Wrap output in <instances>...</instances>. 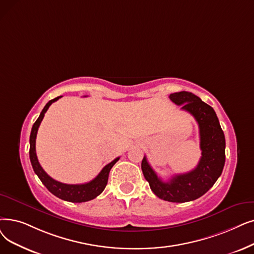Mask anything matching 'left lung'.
Masks as SVG:
<instances>
[{"mask_svg":"<svg viewBox=\"0 0 254 254\" xmlns=\"http://www.w3.org/2000/svg\"><path fill=\"white\" fill-rule=\"evenodd\" d=\"M170 100L189 112L199 127L201 158L197 166L187 173L175 174L162 181L143 158L141 168L150 189L159 198L170 202H187L197 199L212 188L222 173L225 163V137L214 109L188 91L175 92Z\"/></svg>","mask_w":254,"mask_h":254,"instance_id":"left-lung-1","label":"left lung"}]
</instances>
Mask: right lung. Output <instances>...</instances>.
<instances>
[{
	"mask_svg": "<svg viewBox=\"0 0 254 254\" xmlns=\"http://www.w3.org/2000/svg\"><path fill=\"white\" fill-rule=\"evenodd\" d=\"M60 97L61 96H58L56 98H54V100H51L45 106L39 117L37 118V120L32 127L31 135H30V152H29L30 161L32 164L33 170H34V172L37 174L41 183L47 187V189L52 194L57 196L58 198H60V199L69 201V202L89 201L91 199H94L96 196L100 195L105 190L108 183L110 170H111V168L114 166L115 163L119 160V158H116L111 163L106 165V166L103 168V170L98 173L96 178L93 179L91 182L86 183V184H80V185H67V184H63V183L55 181L45 170L42 169V167L40 166V164L38 162V159L36 156V148H35L37 130L43 117H45L46 112L48 111L49 107L54 102L58 101Z\"/></svg>",
	"mask_w": 254,
	"mask_h": 254,
	"instance_id": "right-lung-1",
	"label": "right lung"
}]
</instances>
